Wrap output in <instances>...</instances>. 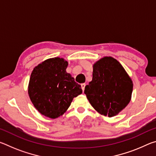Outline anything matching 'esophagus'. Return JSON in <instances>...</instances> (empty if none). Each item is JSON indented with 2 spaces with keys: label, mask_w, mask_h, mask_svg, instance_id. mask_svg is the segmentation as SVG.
<instances>
[{
  "label": "esophagus",
  "mask_w": 156,
  "mask_h": 156,
  "mask_svg": "<svg viewBox=\"0 0 156 156\" xmlns=\"http://www.w3.org/2000/svg\"><path fill=\"white\" fill-rule=\"evenodd\" d=\"M85 86H86L85 83H83V84H81V88H82V89H83V91H84V88H85Z\"/></svg>",
  "instance_id": "obj_1"
}]
</instances>
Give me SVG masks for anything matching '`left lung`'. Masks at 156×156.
<instances>
[{"mask_svg":"<svg viewBox=\"0 0 156 156\" xmlns=\"http://www.w3.org/2000/svg\"><path fill=\"white\" fill-rule=\"evenodd\" d=\"M133 87L122 65L113 57L105 56L93 65V78L84 94L97 112L112 118L130 102Z\"/></svg>","mask_w":156,"mask_h":156,"instance_id":"left-lung-1","label":"left lung"}]
</instances>
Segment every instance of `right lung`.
Here are the masks:
<instances>
[{
  "label": "right lung",
  "instance_id": "obj_1",
  "mask_svg": "<svg viewBox=\"0 0 156 156\" xmlns=\"http://www.w3.org/2000/svg\"><path fill=\"white\" fill-rule=\"evenodd\" d=\"M62 58H49L34 68L28 85V94L34 107L42 115L52 119L62 115L73 98L83 93L66 69Z\"/></svg>",
  "mask_w": 156,
  "mask_h": 156
}]
</instances>
